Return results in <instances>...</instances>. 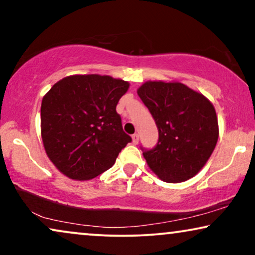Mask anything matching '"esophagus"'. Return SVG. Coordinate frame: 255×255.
Segmentation results:
<instances>
[{
    "label": "esophagus",
    "instance_id": "34e87169",
    "mask_svg": "<svg viewBox=\"0 0 255 255\" xmlns=\"http://www.w3.org/2000/svg\"><path fill=\"white\" fill-rule=\"evenodd\" d=\"M132 141H133V144H138V141H139V134L138 133L132 134Z\"/></svg>",
    "mask_w": 255,
    "mask_h": 255
}]
</instances>
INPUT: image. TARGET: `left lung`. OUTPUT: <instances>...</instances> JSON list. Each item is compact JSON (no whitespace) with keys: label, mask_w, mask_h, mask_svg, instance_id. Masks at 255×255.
I'll return each mask as SVG.
<instances>
[{"label":"left lung","mask_w":255,"mask_h":255,"mask_svg":"<svg viewBox=\"0 0 255 255\" xmlns=\"http://www.w3.org/2000/svg\"><path fill=\"white\" fill-rule=\"evenodd\" d=\"M154 118L158 144L142 155L165 182H183L203 168L217 144L216 110L204 95L181 82L146 81L137 90Z\"/></svg>","instance_id":"obj_1"}]
</instances>
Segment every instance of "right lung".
I'll return each mask as SVG.
<instances>
[{"mask_svg":"<svg viewBox=\"0 0 255 255\" xmlns=\"http://www.w3.org/2000/svg\"><path fill=\"white\" fill-rule=\"evenodd\" d=\"M130 83L109 75L66 76L45 94L41 139L48 159L72 180L106 172L132 139L122 128L118 101Z\"/></svg>","mask_w":255,"mask_h":255,"instance_id":"1","label":"right lung"}]
</instances>
